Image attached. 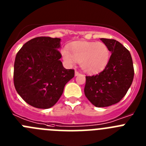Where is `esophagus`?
I'll return each mask as SVG.
<instances>
[{
    "label": "esophagus",
    "instance_id": "34e87169",
    "mask_svg": "<svg viewBox=\"0 0 146 146\" xmlns=\"http://www.w3.org/2000/svg\"><path fill=\"white\" fill-rule=\"evenodd\" d=\"M74 74H75V76H78L80 74V72H78V71H75V73H74Z\"/></svg>",
    "mask_w": 146,
    "mask_h": 146
}]
</instances>
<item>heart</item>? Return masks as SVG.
Returning <instances> with one entry per match:
<instances>
[{
    "instance_id": "1",
    "label": "heart",
    "mask_w": 146,
    "mask_h": 146,
    "mask_svg": "<svg viewBox=\"0 0 146 146\" xmlns=\"http://www.w3.org/2000/svg\"><path fill=\"white\" fill-rule=\"evenodd\" d=\"M69 52L64 49L61 54L64 60L72 65L80 61L82 69L86 73L94 74L104 69L109 61L110 52L103 42L77 41L69 46Z\"/></svg>"
}]
</instances>
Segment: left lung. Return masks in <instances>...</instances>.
Returning a JSON list of instances; mask_svg holds the SVG:
<instances>
[{
	"instance_id": "obj_1",
	"label": "left lung",
	"mask_w": 146,
	"mask_h": 146,
	"mask_svg": "<svg viewBox=\"0 0 146 146\" xmlns=\"http://www.w3.org/2000/svg\"><path fill=\"white\" fill-rule=\"evenodd\" d=\"M112 52L104 70L86 76L85 95L94 106L104 108L116 104L126 95L134 78L129 51L115 39L100 38Z\"/></svg>"
}]
</instances>
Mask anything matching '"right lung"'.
Masks as SVG:
<instances>
[{"label":"right lung","instance_id":"add662e5","mask_svg":"<svg viewBox=\"0 0 146 146\" xmlns=\"http://www.w3.org/2000/svg\"><path fill=\"white\" fill-rule=\"evenodd\" d=\"M60 38H32L17 53L14 84L18 94L28 104L48 109L58 101L65 85L74 76L60 60Z\"/></svg>","mask_w":146,"mask_h":146}]
</instances>
